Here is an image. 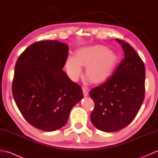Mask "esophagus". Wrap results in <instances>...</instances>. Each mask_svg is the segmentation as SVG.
Listing matches in <instances>:
<instances>
[{
    "instance_id": "obj_1",
    "label": "esophagus",
    "mask_w": 158,
    "mask_h": 158,
    "mask_svg": "<svg viewBox=\"0 0 158 158\" xmlns=\"http://www.w3.org/2000/svg\"><path fill=\"white\" fill-rule=\"evenodd\" d=\"M82 90H83V96H84L85 97L88 96V94H89V92H88V89L84 88V87H83L82 88Z\"/></svg>"
}]
</instances>
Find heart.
<instances>
[{"mask_svg":"<svg viewBox=\"0 0 158 158\" xmlns=\"http://www.w3.org/2000/svg\"><path fill=\"white\" fill-rule=\"evenodd\" d=\"M119 62V56L106 46L94 45L77 50L75 56H69L65 66L70 78L75 81L82 73V66L87 67L86 76L90 81L102 83L112 75Z\"/></svg>","mask_w":158,"mask_h":158,"instance_id":"obj_1","label":"heart"}]
</instances>
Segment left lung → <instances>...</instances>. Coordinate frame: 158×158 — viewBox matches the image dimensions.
Segmentation results:
<instances>
[{
    "label": "left lung",
    "mask_w": 158,
    "mask_h": 158,
    "mask_svg": "<svg viewBox=\"0 0 158 158\" xmlns=\"http://www.w3.org/2000/svg\"><path fill=\"white\" fill-rule=\"evenodd\" d=\"M125 58L106 81L94 88L89 96L94 102L90 119L106 132L127 126L136 115L145 98V68L129 43L116 39Z\"/></svg>",
    "instance_id": "obj_1"
}]
</instances>
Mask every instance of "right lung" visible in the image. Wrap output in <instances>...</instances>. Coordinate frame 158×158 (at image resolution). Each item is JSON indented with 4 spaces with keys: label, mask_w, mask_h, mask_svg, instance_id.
<instances>
[{
    "label": "right lung",
    "mask_w": 158,
    "mask_h": 158,
    "mask_svg": "<svg viewBox=\"0 0 158 158\" xmlns=\"http://www.w3.org/2000/svg\"><path fill=\"white\" fill-rule=\"evenodd\" d=\"M68 55L65 43L42 41L30 45L17 60L13 98L25 119L39 130L61 128L83 97L81 86L62 70Z\"/></svg>",
    "instance_id": "1"
}]
</instances>
